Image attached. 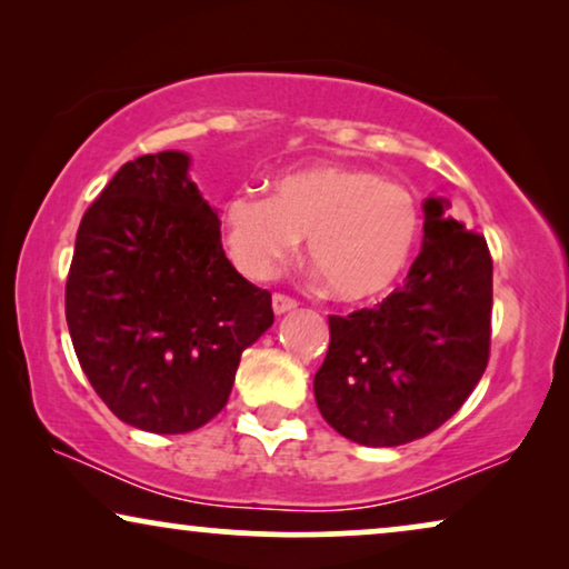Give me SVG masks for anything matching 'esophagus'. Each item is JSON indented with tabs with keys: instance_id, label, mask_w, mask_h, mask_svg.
Segmentation results:
<instances>
[{
	"instance_id": "34e87169",
	"label": "esophagus",
	"mask_w": 569,
	"mask_h": 569,
	"mask_svg": "<svg viewBox=\"0 0 569 569\" xmlns=\"http://www.w3.org/2000/svg\"><path fill=\"white\" fill-rule=\"evenodd\" d=\"M291 309H297V299L286 297V293H272V312L286 315L291 312Z\"/></svg>"
}]
</instances>
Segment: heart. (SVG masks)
I'll return each mask as SVG.
<instances>
[{"mask_svg": "<svg viewBox=\"0 0 569 569\" xmlns=\"http://www.w3.org/2000/svg\"><path fill=\"white\" fill-rule=\"evenodd\" d=\"M411 189L359 166H315L276 179L272 197L239 189L223 208V239L249 278H270L307 237V254L330 293L380 297L403 276L419 244Z\"/></svg>", "mask_w": 569, "mask_h": 569, "instance_id": "heart-1", "label": "heart"}]
</instances>
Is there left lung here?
Returning <instances> with one entry per match:
<instances>
[{
	"instance_id": "1",
	"label": "left lung",
	"mask_w": 569,
	"mask_h": 569,
	"mask_svg": "<svg viewBox=\"0 0 569 569\" xmlns=\"http://www.w3.org/2000/svg\"><path fill=\"white\" fill-rule=\"evenodd\" d=\"M427 200L406 283L375 309L330 315L315 400L338 435L396 448L442 427L479 385L491 343L487 239Z\"/></svg>"
}]
</instances>
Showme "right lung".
Returning <instances> with one entry per match:
<instances>
[{"instance_id":"right-lung-1","label":"right lung","mask_w":569,"mask_h":569,"mask_svg":"<svg viewBox=\"0 0 569 569\" xmlns=\"http://www.w3.org/2000/svg\"><path fill=\"white\" fill-rule=\"evenodd\" d=\"M179 150L124 163L82 216L64 315L82 372L113 416L156 435L208 423L241 351L272 325Z\"/></svg>"}]
</instances>
